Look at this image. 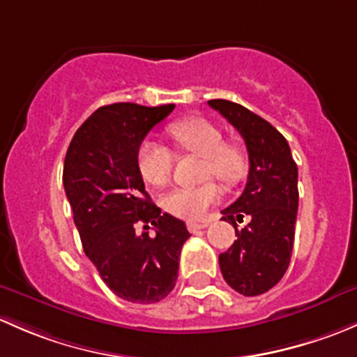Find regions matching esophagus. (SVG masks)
I'll return each instance as SVG.
<instances>
[{"label": "esophagus", "instance_id": "1", "mask_svg": "<svg viewBox=\"0 0 357 357\" xmlns=\"http://www.w3.org/2000/svg\"><path fill=\"white\" fill-rule=\"evenodd\" d=\"M208 225H209V222H189V223H187V230H189V232H192V234H196L197 230L206 229Z\"/></svg>", "mask_w": 357, "mask_h": 357}]
</instances>
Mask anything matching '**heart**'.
Instances as JSON below:
<instances>
[{"mask_svg": "<svg viewBox=\"0 0 357 357\" xmlns=\"http://www.w3.org/2000/svg\"><path fill=\"white\" fill-rule=\"evenodd\" d=\"M180 151L197 154L204 160L201 178L215 177L225 185H235L245 174L248 158L237 142L225 141L222 128L201 116L178 120L168 127ZM139 172L154 187L167 185L174 172V154L158 142H142L137 153ZM220 197L215 182L196 187H180L163 197V208L170 215L183 220H199Z\"/></svg>", "mask_w": 357, "mask_h": 357, "instance_id": "obj_1", "label": "heart"}]
</instances>
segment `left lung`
<instances>
[{"label": "left lung", "instance_id": "1", "mask_svg": "<svg viewBox=\"0 0 357 357\" xmlns=\"http://www.w3.org/2000/svg\"><path fill=\"white\" fill-rule=\"evenodd\" d=\"M208 105L237 128L249 154L244 192L222 211L237 241L220 255V270L235 292L259 296L282 280L292 256L299 204L297 165L289 142L266 120L227 99H211ZM244 215L250 223L238 231L234 220Z\"/></svg>", "mask_w": 357, "mask_h": 357}]
</instances>
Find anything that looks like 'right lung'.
<instances>
[{
    "label": "right lung",
    "mask_w": 357,
    "mask_h": 357,
    "mask_svg": "<svg viewBox=\"0 0 357 357\" xmlns=\"http://www.w3.org/2000/svg\"><path fill=\"white\" fill-rule=\"evenodd\" d=\"M175 105L101 106L79 127L63 165L65 194L86 256L106 285L128 303L151 304L175 287L182 245L190 234L182 220L161 213L144 189L137 165L142 141ZM149 222L155 235L137 234Z\"/></svg>",
    "instance_id": "obj_1"
}]
</instances>
